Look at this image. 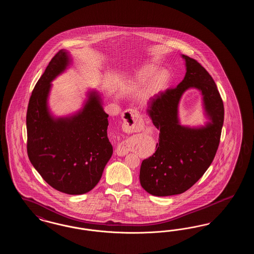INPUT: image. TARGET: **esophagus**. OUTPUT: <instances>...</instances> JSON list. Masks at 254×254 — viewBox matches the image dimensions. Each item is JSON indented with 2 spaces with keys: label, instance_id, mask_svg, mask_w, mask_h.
<instances>
[{
  "label": "esophagus",
  "instance_id": "34e87169",
  "mask_svg": "<svg viewBox=\"0 0 254 254\" xmlns=\"http://www.w3.org/2000/svg\"><path fill=\"white\" fill-rule=\"evenodd\" d=\"M123 120H124L123 128H124V130H126L127 132H137L143 128V126H144L143 121H142L139 113L134 109L127 110L123 114ZM116 152L118 155L124 156L127 153V149L123 144H120L116 149Z\"/></svg>",
  "mask_w": 254,
  "mask_h": 254
}]
</instances>
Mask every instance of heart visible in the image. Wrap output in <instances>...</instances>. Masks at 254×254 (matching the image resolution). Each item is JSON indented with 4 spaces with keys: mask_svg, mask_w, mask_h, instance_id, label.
Returning a JSON list of instances; mask_svg holds the SVG:
<instances>
[{
    "mask_svg": "<svg viewBox=\"0 0 254 254\" xmlns=\"http://www.w3.org/2000/svg\"><path fill=\"white\" fill-rule=\"evenodd\" d=\"M159 70V66L153 64L142 66L129 78V89L132 91H138L146 85L141 93L142 100L144 102L153 100L164 90L169 82V73L166 70Z\"/></svg>",
    "mask_w": 254,
    "mask_h": 254,
    "instance_id": "obj_1",
    "label": "heart"
}]
</instances>
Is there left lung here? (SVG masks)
Listing matches in <instances>:
<instances>
[{"instance_id": "8db88e82", "label": "left lung", "mask_w": 254, "mask_h": 254, "mask_svg": "<svg viewBox=\"0 0 254 254\" xmlns=\"http://www.w3.org/2000/svg\"><path fill=\"white\" fill-rule=\"evenodd\" d=\"M187 72L175 88L152 100L147 112L160 129L155 153L142 162L140 183L154 196L181 194L198 181L212 163L217 151L224 123V105L212 77L192 58L182 55ZM190 88L202 94L205 126H182L178 108L182 94Z\"/></svg>"}]
</instances>
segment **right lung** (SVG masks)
<instances>
[{
	"label": "right lung",
	"mask_w": 254,
	"mask_h": 254,
	"mask_svg": "<svg viewBox=\"0 0 254 254\" xmlns=\"http://www.w3.org/2000/svg\"><path fill=\"white\" fill-rule=\"evenodd\" d=\"M71 64L61 49L38 80L26 112L27 155L43 179L64 193L90 191L100 181L113 148L108 137L109 115L101 95L87 92L83 109L66 117H54L49 109L51 82Z\"/></svg>",
	"instance_id": "right-lung-1"
}]
</instances>
